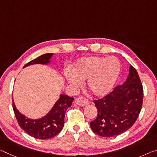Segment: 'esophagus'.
Instances as JSON below:
<instances>
[{"mask_svg":"<svg viewBox=\"0 0 157 157\" xmlns=\"http://www.w3.org/2000/svg\"><path fill=\"white\" fill-rule=\"evenodd\" d=\"M75 103L77 105L79 106H86L89 103V102L86 98H83V97H79V98H76Z\"/></svg>","mask_w":157,"mask_h":157,"instance_id":"34e87169","label":"esophagus"}]
</instances>
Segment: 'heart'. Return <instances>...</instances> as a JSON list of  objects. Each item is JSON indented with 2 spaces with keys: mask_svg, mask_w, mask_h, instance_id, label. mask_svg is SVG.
Returning a JSON list of instances; mask_svg holds the SVG:
<instances>
[{
  "mask_svg": "<svg viewBox=\"0 0 157 157\" xmlns=\"http://www.w3.org/2000/svg\"><path fill=\"white\" fill-rule=\"evenodd\" d=\"M121 65L115 57L89 56L79 59L65 75L66 80L74 87L87 80L89 90L96 96L108 94L115 84L120 73Z\"/></svg>",
  "mask_w": 157,
  "mask_h": 157,
  "instance_id": "1",
  "label": "heart"
}]
</instances>
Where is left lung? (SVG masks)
Masks as SVG:
<instances>
[{"label":"left lung","instance_id":"8db88e82","mask_svg":"<svg viewBox=\"0 0 157 157\" xmlns=\"http://www.w3.org/2000/svg\"><path fill=\"white\" fill-rule=\"evenodd\" d=\"M143 100L140 77L131 65L125 82L117 86L103 98L94 101L98 114L90 122L92 131L102 137H114L124 133L138 119Z\"/></svg>","mask_w":157,"mask_h":157}]
</instances>
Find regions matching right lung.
<instances>
[{"mask_svg": "<svg viewBox=\"0 0 157 157\" xmlns=\"http://www.w3.org/2000/svg\"><path fill=\"white\" fill-rule=\"evenodd\" d=\"M53 54H44L29 62L25 67L33 64H47L50 61ZM73 98L61 94L50 112L41 119H29L19 113L14 102L12 108L20 127L29 136L37 139L47 140L52 138L61 132L64 126V117L67 109L72 105Z\"/></svg>", "mask_w": 157, "mask_h": 157, "instance_id": "1", "label": "right lung"}]
</instances>
